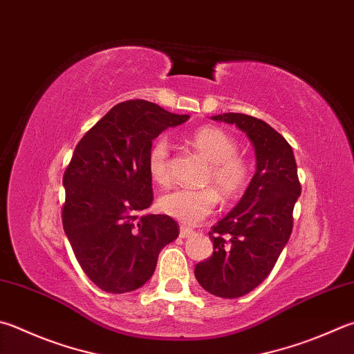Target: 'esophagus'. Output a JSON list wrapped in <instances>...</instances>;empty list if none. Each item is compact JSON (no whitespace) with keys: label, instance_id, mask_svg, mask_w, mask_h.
<instances>
[{"label":"esophagus","instance_id":"34e87169","mask_svg":"<svg viewBox=\"0 0 354 354\" xmlns=\"http://www.w3.org/2000/svg\"><path fill=\"white\" fill-rule=\"evenodd\" d=\"M192 234H194V229L185 227V226L179 227V236H181V239H187V236H190Z\"/></svg>","mask_w":354,"mask_h":354}]
</instances>
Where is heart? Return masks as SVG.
<instances>
[{"label":"heart","mask_w":354,"mask_h":354,"mask_svg":"<svg viewBox=\"0 0 354 354\" xmlns=\"http://www.w3.org/2000/svg\"><path fill=\"white\" fill-rule=\"evenodd\" d=\"M190 144L209 162L204 183L216 189H176L159 198V210L184 224H196L209 216L218 203L216 192L224 201H230L239 198L250 183L249 160L236 153L239 142L226 130L201 127L192 134ZM147 170L153 183L170 184V145L165 136H159L150 145Z\"/></svg>","instance_id":"obj_1"}]
</instances>
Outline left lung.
I'll list each match as a JSON object with an SVG mask.
<instances>
[{"label": "left lung", "instance_id": "left-lung-1", "mask_svg": "<svg viewBox=\"0 0 354 354\" xmlns=\"http://www.w3.org/2000/svg\"><path fill=\"white\" fill-rule=\"evenodd\" d=\"M235 124L254 144L257 171L234 210L210 229L214 254L195 266V277L216 297L252 291L277 263L292 232V210L300 196L291 145L261 119L241 113L212 118Z\"/></svg>", "mask_w": 354, "mask_h": 354}]
</instances>
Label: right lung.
<instances>
[{"instance_id":"1","label":"right lung","mask_w":354,"mask_h":354,"mask_svg":"<svg viewBox=\"0 0 354 354\" xmlns=\"http://www.w3.org/2000/svg\"><path fill=\"white\" fill-rule=\"evenodd\" d=\"M189 119L142 99L113 106L75 145L63 175V229L89 280L124 294L145 285L158 255L179 235L169 215L139 214L153 201L147 153Z\"/></svg>"}]
</instances>
